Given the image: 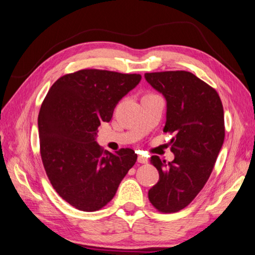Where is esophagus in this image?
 Here are the masks:
<instances>
[{"mask_svg":"<svg viewBox=\"0 0 255 255\" xmlns=\"http://www.w3.org/2000/svg\"><path fill=\"white\" fill-rule=\"evenodd\" d=\"M137 162H140V164H147L148 159H147V158H145V157L139 156V157H137Z\"/></svg>","mask_w":255,"mask_h":255,"instance_id":"34e87169","label":"esophagus"}]
</instances>
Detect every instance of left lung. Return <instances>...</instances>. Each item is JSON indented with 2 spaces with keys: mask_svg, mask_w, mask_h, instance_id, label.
<instances>
[{
  "mask_svg": "<svg viewBox=\"0 0 255 255\" xmlns=\"http://www.w3.org/2000/svg\"><path fill=\"white\" fill-rule=\"evenodd\" d=\"M144 78L166 98L164 132L174 134L175 156L169 162L151 157L159 181L148 198L158 211L172 214L189 206L209 179L225 139L223 103L216 89L187 71L145 73Z\"/></svg>",
  "mask_w": 255,
  "mask_h": 255,
  "instance_id": "left-lung-1",
  "label": "left lung"
}]
</instances>
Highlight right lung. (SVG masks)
<instances>
[{"label":"right lung","instance_id":"obj_1","mask_svg":"<svg viewBox=\"0 0 255 255\" xmlns=\"http://www.w3.org/2000/svg\"><path fill=\"white\" fill-rule=\"evenodd\" d=\"M140 74L85 69L53 83L38 115L40 156L60 197L81 211H97L114 198L136 161L130 148L112 153L96 142L102 122L140 82Z\"/></svg>","mask_w":255,"mask_h":255}]
</instances>
